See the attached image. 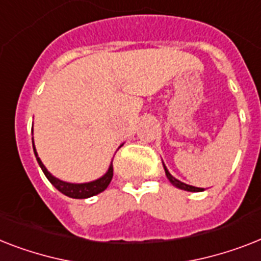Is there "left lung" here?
<instances>
[{"instance_id":"1","label":"left lung","mask_w":261,"mask_h":261,"mask_svg":"<svg viewBox=\"0 0 261 261\" xmlns=\"http://www.w3.org/2000/svg\"><path fill=\"white\" fill-rule=\"evenodd\" d=\"M162 165H164V162H162ZM164 169H165V173H166V177L167 179L171 182V185H174L175 188H178V189H182V190H188V192H202V189L201 188H196V186H192V185H186V184H184V182L178 181L177 178H174L173 175L169 173V170L166 169V166L164 165Z\"/></svg>"}]
</instances>
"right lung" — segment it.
Here are the masks:
<instances>
[{
	"instance_id": "add662e5",
	"label": "right lung",
	"mask_w": 261,
	"mask_h": 261,
	"mask_svg": "<svg viewBox=\"0 0 261 261\" xmlns=\"http://www.w3.org/2000/svg\"><path fill=\"white\" fill-rule=\"evenodd\" d=\"M33 150H35L36 160L39 162L40 167H41V170L44 171V174H45L46 178L49 179L50 184H52L59 192H61L63 194H65V196L71 197V198H88V197H92L95 196V194H99V193H101L103 190L107 189V186L110 185V182H111L112 179V175H114V167H112L111 162L109 171H107L101 178L96 179V181L87 182V184H69V182L60 181V179L50 174L49 171L45 169V166L42 165V162L40 161L39 156H37L35 145H33Z\"/></svg>"
}]
</instances>
